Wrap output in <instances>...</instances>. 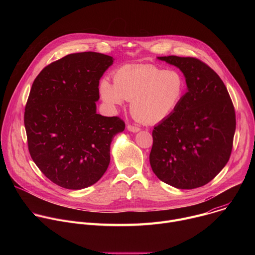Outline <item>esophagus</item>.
<instances>
[{
	"label": "esophagus",
	"instance_id": "esophagus-1",
	"mask_svg": "<svg viewBox=\"0 0 255 255\" xmlns=\"http://www.w3.org/2000/svg\"><path fill=\"white\" fill-rule=\"evenodd\" d=\"M127 129H128V131L133 132V133H136V132H139V131H140V128H139V127L132 126V125H128V126H127Z\"/></svg>",
	"mask_w": 255,
	"mask_h": 255
}]
</instances>
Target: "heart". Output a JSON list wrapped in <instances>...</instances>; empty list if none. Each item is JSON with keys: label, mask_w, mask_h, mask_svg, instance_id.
Here are the masks:
<instances>
[{"label": "heart", "mask_w": 255, "mask_h": 255, "mask_svg": "<svg viewBox=\"0 0 255 255\" xmlns=\"http://www.w3.org/2000/svg\"><path fill=\"white\" fill-rule=\"evenodd\" d=\"M100 95L112 108L131 102L132 115L144 124H156L170 116L186 93V82L178 71L153 64L127 65L100 83Z\"/></svg>", "instance_id": "b5f03b06"}]
</instances>
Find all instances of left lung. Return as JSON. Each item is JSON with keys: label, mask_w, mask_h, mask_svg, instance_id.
Returning a JSON list of instances; mask_svg holds the SVG:
<instances>
[{"label": "left lung", "mask_w": 255, "mask_h": 255, "mask_svg": "<svg viewBox=\"0 0 255 255\" xmlns=\"http://www.w3.org/2000/svg\"><path fill=\"white\" fill-rule=\"evenodd\" d=\"M157 58L180 69L188 92L152 131L151 168L176 189L203 187L230 158L236 129L232 101L220 77L201 60L175 55Z\"/></svg>", "instance_id": "obj_1"}]
</instances>
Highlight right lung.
I'll return each instance as SVG.
<instances>
[{
    "label": "right lung",
    "instance_id": "1",
    "mask_svg": "<svg viewBox=\"0 0 255 255\" xmlns=\"http://www.w3.org/2000/svg\"><path fill=\"white\" fill-rule=\"evenodd\" d=\"M114 58L98 52L68 54L44 67L25 107L30 155L42 173L68 190L88 188L110 163L119 117L97 114L99 81Z\"/></svg>",
    "mask_w": 255,
    "mask_h": 255
}]
</instances>
